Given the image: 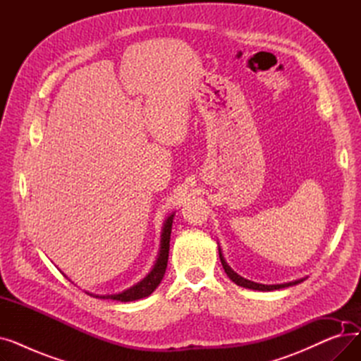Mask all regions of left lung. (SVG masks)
I'll return each instance as SVG.
<instances>
[{
    "label": "left lung",
    "instance_id": "left-lung-1",
    "mask_svg": "<svg viewBox=\"0 0 361 361\" xmlns=\"http://www.w3.org/2000/svg\"><path fill=\"white\" fill-rule=\"evenodd\" d=\"M219 250V259H221V263H222V268L225 271V274L228 275V278L237 283V286L243 287V288H249V290H256V291H274V290H281V288H287V287H293V286H297V283L302 282L306 278H300V279H295V281H290V282H283V283H259V282H253L250 279H245L243 276H240L237 272H234L231 269V267L228 263L225 262L224 259V255L221 252V247H218Z\"/></svg>",
    "mask_w": 361,
    "mask_h": 361
}]
</instances>
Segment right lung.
Masks as SVG:
<instances>
[{
	"instance_id": "add662e5",
	"label": "right lung",
	"mask_w": 361,
	"mask_h": 361,
	"mask_svg": "<svg viewBox=\"0 0 361 361\" xmlns=\"http://www.w3.org/2000/svg\"><path fill=\"white\" fill-rule=\"evenodd\" d=\"M176 212L169 214L166 219L164 221L162 225V231H161V243H159V252L157 256V260L152 267L150 272L135 286L116 294H93L87 293L89 295H93L97 298H104V300H117L121 302L127 301H136L145 297H149L152 293H154L158 286L161 283L165 271H166V263H168V253H169V240H171V228H173V219H174Z\"/></svg>"
}]
</instances>
